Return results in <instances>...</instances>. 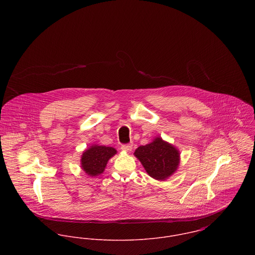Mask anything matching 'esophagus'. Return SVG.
Masks as SVG:
<instances>
[{
  "label": "esophagus",
  "instance_id": "1",
  "mask_svg": "<svg viewBox=\"0 0 255 255\" xmlns=\"http://www.w3.org/2000/svg\"><path fill=\"white\" fill-rule=\"evenodd\" d=\"M121 148H122L123 151L129 152L132 149V144H123V145L121 146Z\"/></svg>",
  "mask_w": 255,
  "mask_h": 255
}]
</instances>
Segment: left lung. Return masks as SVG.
<instances>
[{
    "label": "left lung",
    "mask_w": 255,
    "mask_h": 255,
    "mask_svg": "<svg viewBox=\"0 0 255 255\" xmlns=\"http://www.w3.org/2000/svg\"><path fill=\"white\" fill-rule=\"evenodd\" d=\"M134 156L141 162L147 174L158 181L171 177L180 164L179 150L161 137L154 138L149 144L139 146Z\"/></svg>",
    "instance_id": "8db88e82"
}]
</instances>
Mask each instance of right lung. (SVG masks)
<instances>
[{"mask_svg":"<svg viewBox=\"0 0 255 255\" xmlns=\"http://www.w3.org/2000/svg\"><path fill=\"white\" fill-rule=\"evenodd\" d=\"M116 153L117 150L113 147L92 145L81 156V168L88 176H98L104 172L110 158Z\"/></svg>","mask_w":255,"mask_h":255,"instance_id":"add662e5","label":"right lung"}]
</instances>
